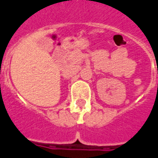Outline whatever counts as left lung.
I'll return each instance as SVG.
<instances>
[{
    "label": "left lung",
    "instance_id": "8db88e82",
    "mask_svg": "<svg viewBox=\"0 0 158 158\" xmlns=\"http://www.w3.org/2000/svg\"><path fill=\"white\" fill-rule=\"evenodd\" d=\"M157 73H158V71H157Z\"/></svg>",
    "mask_w": 158,
    "mask_h": 158
}]
</instances>
